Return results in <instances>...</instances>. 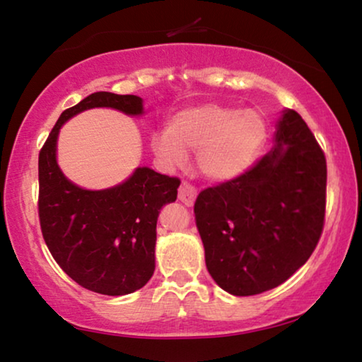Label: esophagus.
<instances>
[{"mask_svg": "<svg viewBox=\"0 0 362 362\" xmlns=\"http://www.w3.org/2000/svg\"><path fill=\"white\" fill-rule=\"evenodd\" d=\"M196 196H197L196 187H192L191 185H187V182H182V185L180 186V194H177V197H180V201L185 206L191 207L192 204H194Z\"/></svg>", "mask_w": 362, "mask_h": 362, "instance_id": "obj_1", "label": "esophagus"}]
</instances>
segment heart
<instances>
[{
	"mask_svg": "<svg viewBox=\"0 0 362 362\" xmlns=\"http://www.w3.org/2000/svg\"><path fill=\"white\" fill-rule=\"evenodd\" d=\"M267 133L260 112L202 103L177 112L166 130L153 133L150 146L168 166L181 165L186 151H197L201 175L226 182L252 170L264 151Z\"/></svg>",
	"mask_w": 362,
	"mask_h": 362,
	"instance_id": "obj_1",
	"label": "heart"
}]
</instances>
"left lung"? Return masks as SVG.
Returning <instances> with one entry per match:
<instances>
[{"instance_id": "8db88e82", "label": "left lung", "mask_w": 362, "mask_h": 362, "mask_svg": "<svg viewBox=\"0 0 362 362\" xmlns=\"http://www.w3.org/2000/svg\"><path fill=\"white\" fill-rule=\"evenodd\" d=\"M275 128L274 146L252 170L207 187L194 204L207 272L235 296L288 280L323 230V151L295 110L285 108Z\"/></svg>"}]
</instances>
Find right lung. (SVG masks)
<instances>
[{
	"label": "right lung",
	"mask_w": 362,
	"mask_h": 362,
	"mask_svg": "<svg viewBox=\"0 0 362 362\" xmlns=\"http://www.w3.org/2000/svg\"><path fill=\"white\" fill-rule=\"evenodd\" d=\"M90 108L128 117L145 113L143 98L95 92L64 110L39 153V219L54 260L83 288L108 296L133 293L155 272L156 222L176 201L180 180L138 166L125 181L86 189L64 175L57 140L66 122Z\"/></svg>",
	"instance_id": "1"
}]
</instances>
